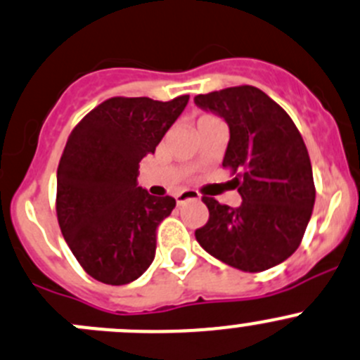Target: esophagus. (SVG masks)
Returning <instances> with one entry per match:
<instances>
[{
  "label": "esophagus",
  "instance_id": "34e87169",
  "mask_svg": "<svg viewBox=\"0 0 360 360\" xmlns=\"http://www.w3.org/2000/svg\"><path fill=\"white\" fill-rule=\"evenodd\" d=\"M176 200H177V205H181V204H184V202L200 200V195L193 190H186V191H181L179 195H176Z\"/></svg>",
  "mask_w": 360,
  "mask_h": 360
}]
</instances>
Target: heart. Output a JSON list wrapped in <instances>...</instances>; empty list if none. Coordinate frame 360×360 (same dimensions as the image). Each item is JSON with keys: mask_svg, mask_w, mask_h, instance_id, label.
<instances>
[{"mask_svg": "<svg viewBox=\"0 0 360 360\" xmlns=\"http://www.w3.org/2000/svg\"><path fill=\"white\" fill-rule=\"evenodd\" d=\"M205 117H209V116H204V117H200V120H205ZM200 120H198V121H200Z\"/></svg>", "mask_w": 360, "mask_h": 360, "instance_id": "heart-1", "label": "heart"}]
</instances>
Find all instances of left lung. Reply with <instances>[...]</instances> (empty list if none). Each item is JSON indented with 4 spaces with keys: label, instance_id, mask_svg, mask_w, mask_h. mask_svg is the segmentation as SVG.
Returning a JSON list of instances; mask_svg holds the SVG:
<instances>
[{
    "label": "left lung",
    "instance_id": "8db88e82",
    "mask_svg": "<svg viewBox=\"0 0 360 360\" xmlns=\"http://www.w3.org/2000/svg\"><path fill=\"white\" fill-rule=\"evenodd\" d=\"M195 103L229 124L223 167L240 172L233 181L243 198L239 207L202 198L209 221L195 230L198 244L246 273L281 264L301 244L315 205L311 162L297 127L253 86L198 95Z\"/></svg>",
    "mask_w": 360,
    "mask_h": 360
}]
</instances>
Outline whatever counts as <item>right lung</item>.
I'll list each match as a JSON object with an SVG mask.
<instances>
[{
  "label": "right lung",
  "instance_id": "1",
  "mask_svg": "<svg viewBox=\"0 0 360 360\" xmlns=\"http://www.w3.org/2000/svg\"><path fill=\"white\" fill-rule=\"evenodd\" d=\"M188 100L109 98L66 141L58 167L59 229L84 271L102 283H131L155 260L156 230L176 200L139 186V163L155 153Z\"/></svg>",
  "mask_w": 360,
  "mask_h": 360
}]
</instances>
